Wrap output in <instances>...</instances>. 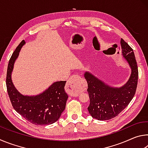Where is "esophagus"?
<instances>
[{
	"label": "esophagus",
	"instance_id": "esophagus-1",
	"mask_svg": "<svg viewBox=\"0 0 148 148\" xmlns=\"http://www.w3.org/2000/svg\"><path fill=\"white\" fill-rule=\"evenodd\" d=\"M79 76L74 75L70 77L69 81L66 83V91L71 96H76L77 95V85L76 80L79 78Z\"/></svg>",
	"mask_w": 148,
	"mask_h": 148
}]
</instances>
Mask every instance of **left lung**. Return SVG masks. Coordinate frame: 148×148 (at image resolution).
Masks as SVG:
<instances>
[{
  "mask_svg": "<svg viewBox=\"0 0 148 148\" xmlns=\"http://www.w3.org/2000/svg\"><path fill=\"white\" fill-rule=\"evenodd\" d=\"M120 43L121 55L131 70V76L126 84L120 87H112L88 71L84 73L90 99L87 108L89 113L93 118L101 121L116 117L128 106L136 92L138 71L134 51L122 38Z\"/></svg>",
  "mask_w": 148,
  "mask_h": 148,
  "instance_id": "left-lung-1",
  "label": "left lung"
}]
</instances>
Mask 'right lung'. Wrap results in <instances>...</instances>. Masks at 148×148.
I'll list each match as a JSON object with an SVG mask.
<instances>
[{
    "instance_id": "obj_1",
    "label": "right lung",
    "mask_w": 148,
    "mask_h": 148,
    "mask_svg": "<svg viewBox=\"0 0 148 148\" xmlns=\"http://www.w3.org/2000/svg\"><path fill=\"white\" fill-rule=\"evenodd\" d=\"M22 41L17 47L9 61L6 75L7 91L14 110L22 117L34 125L52 124L60 118L66 107L68 95L64 91L66 81L56 82L42 93L37 95H23L15 87L12 80V72L15 61L19 56Z\"/></svg>"
}]
</instances>
